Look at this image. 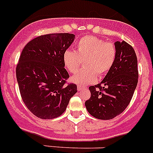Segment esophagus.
I'll return each mask as SVG.
<instances>
[{
    "mask_svg": "<svg viewBox=\"0 0 153 153\" xmlns=\"http://www.w3.org/2000/svg\"><path fill=\"white\" fill-rule=\"evenodd\" d=\"M83 89H85V87H83V86H77L78 91H82V90H83Z\"/></svg>",
    "mask_w": 153,
    "mask_h": 153,
    "instance_id": "34e87169",
    "label": "esophagus"
}]
</instances>
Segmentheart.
I'll return each instance as SVG.
<instances>
[{
	"label": "heart",
	"mask_w": 153,
	"mask_h": 153,
	"mask_svg": "<svg viewBox=\"0 0 153 153\" xmlns=\"http://www.w3.org/2000/svg\"><path fill=\"white\" fill-rule=\"evenodd\" d=\"M114 44L93 36H86L79 40L76 51L67 50L63 56L64 66L69 72L76 74L83 62V70L71 78L80 86L95 83L97 74L103 76L111 70L116 60Z\"/></svg>",
	"instance_id": "obj_1"
}]
</instances>
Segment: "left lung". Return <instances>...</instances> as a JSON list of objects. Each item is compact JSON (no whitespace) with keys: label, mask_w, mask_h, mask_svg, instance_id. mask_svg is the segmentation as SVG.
<instances>
[{"label":"left lung","mask_w":153,"mask_h":153,"mask_svg":"<svg viewBox=\"0 0 153 153\" xmlns=\"http://www.w3.org/2000/svg\"><path fill=\"white\" fill-rule=\"evenodd\" d=\"M116 60L102 82L89 87L91 97L85 102L87 111L99 120H111L125 110L138 83L137 57L126 42L114 43Z\"/></svg>","instance_id":"1"}]
</instances>
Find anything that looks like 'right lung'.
Instances as JSON below:
<instances>
[{
	"instance_id": "1",
	"label": "right lung",
	"mask_w": 153,
	"mask_h": 153,
	"mask_svg": "<svg viewBox=\"0 0 153 153\" xmlns=\"http://www.w3.org/2000/svg\"><path fill=\"white\" fill-rule=\"evenodd\" d=\"M74 39L68 33L42 35L23 49L16 69L19 90L27 109L39 118L60 117L77 92L74 83L65 84L70 76L63 61Z\"/></svg>"
}]
</instances>
